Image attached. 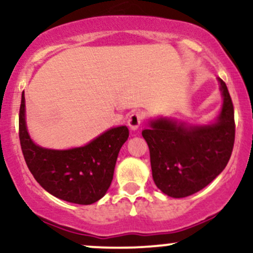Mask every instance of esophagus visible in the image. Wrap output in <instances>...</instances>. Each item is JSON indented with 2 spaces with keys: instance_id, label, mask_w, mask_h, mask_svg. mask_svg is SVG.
<instances>
[{
  "instance_id": "obj_1",
  "label": "esophagus",
  "mask_w": 253,
  "mask_h": 253,
  "mask_svg": "<svg viewBox=\"0 0 253 253\" xmlns=\"http://www.w3.org/2000/svg\"><path fill=\"white\" fill-rule=\"evenodd\" d=\"M143 119H144V114L140 112H133L132 114L129 115L128 120H127V124H128L129 128L132 130H135L139 128L140 124L143 123Z\"/></svg>"
}]
</instances>
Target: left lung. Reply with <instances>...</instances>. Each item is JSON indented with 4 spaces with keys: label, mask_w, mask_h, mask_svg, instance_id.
<instances>
[{
    "label": "left lung",
    "mask_w": 253,
    "mask_h": 253,
    "mask_svg": "<svg viewBox=\"0 0 253 253\" xmlns=\"http://www.w3.org/2000/svg\"><path fill=\"white\" fill-rule=\"evenodd\" d=\"M223 97L216 123L190 126L161 118L141 132L149 145L156 185L168 196L187 197L207 187L227 165L236 138L234 108L226 83L217 78Z\"/></svg>",
    "instance_id": "8db88e82"
}]
</instances>
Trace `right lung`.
<instances>
[{"label":"right lung","instance_id":"right-lung-1","mask_svg":"<svg viewBox=\"0 0 253 253\" xmlns=\"http://www.w3.org/2000/svg\"><path fill=\"white\" fill-rule=\"evenodd\" d=\"M128 134L126 126L114 127L82 147L43 149L33 143L27 132L22 92L19 138L26 164L43 189L64 201L91 205L104 196L112 183L119 151Z\"/></svg>","mask_w":253,"mask_h":253}]
</instances>
